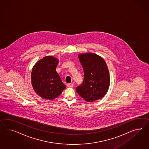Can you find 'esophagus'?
I'll return each instance as SVG.
<instances>
[{
    "mask_svg": "<svg viewBox=\"0 0 149 149\" xmlns=\"http://www.w3.org/2000/svg\"><path fill=\"white\" fill-rule=\"evenodd\" d=\"M67 87H69V88H72V87H73V84H67Z\"/></svg>",
    "mask_w": 149,
    "mask_h": 149,
    "instance_id": "1",
    "label": "esophagus"
}]
</instances>
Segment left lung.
<instances>
[{"label":"left lung","mask_w":149,"mask_h":149,"mask_svg":"<svg viewBox=\"0 0 149 149\" xmlns=\"http://www.w3.org/2000/svg\"><path fill=\"white\" fill-rule=\"evenodd\" d=\"M79 58L84 72V79L76 88L85 100L92 102L105 96L109 86V69L105 60L92 53L80 54Z\"/></svg>","instance_id":"left-lung-1"}]
</instances>
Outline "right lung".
Wrapping results in <instances>:
<instances>
[{
    "instance_id": "add662e5",
    "label": "right lung",
    "mask_w": 149,
    "mask_h": 149,
    "mask_svg": "<svg viewBox=\"0 0 149 149\" xmlns=\"http://www.w3.org/2000/svg\"><path fill=\"white\" fill-rule=\"evenodd\" d=\"M58 63L55 57L47 56L38 61L32 68V87L43 99L52 100L58 97L65 88L56 70Z\"/></svg>"
}]
</instances>
